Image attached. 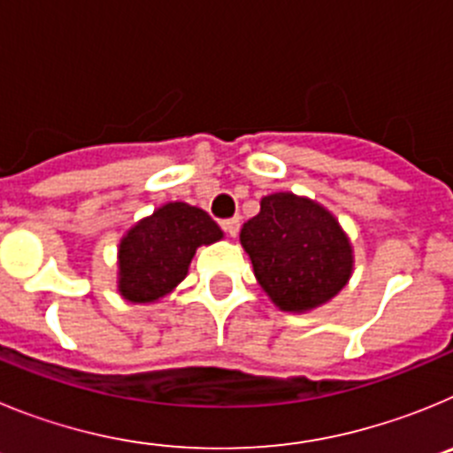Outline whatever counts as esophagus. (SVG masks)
<instances>
[{"label": "esophagus", "instance_id": "34e87169", "mask_svg": "<svg viewBox=\"0 0 453 453\" xmlns=\"http://www.w3.org/2000/svg\"><path fill=\"white\" fill-rule=\"evenodd\" d=\"M222 229L226 231V235H231V238H235L240 231V218H231V219H224L222 222Z\"/></svg>", "mask_w": 453, "mask_h": 453}]
</instances>
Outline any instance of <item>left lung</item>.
Returning a JSON list of instances; mask_svg holds the SVG:
<instances>
[{
  "instance_id": "obj_1",
  "label": "left lung",
  "mask_w": 453,
  "mask_h": 453,
  "mask_svg": "<svg viewBox=\"0 0 453 453\" xmlns=\"http://www.w3.org/2000/svg\"><path fill=\"white\" fill-rule=\"evenodd\" d=\"M240 245L267 297L288 313L313 311L334 299L354 270L351 242L338 219L292 192L261 199V213L242 224Z\"/></svg>"
}]
</instances>
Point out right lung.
<instances>
[{"mask_svg": "<svg viewBox=\"0 0 453 453\" xmlns=\"http://www.w3.org/2000/svg\"><path fill=\"white\" fill-rule=\"evenodd\" d=\"M222 238V229L202 208L163 203L119 240V295L131 303L158 302L186 279L197 247Z\"/></svg>", "mask_w": 453, "mask_h": 453, "instance_id": "obj_1", "label": "right lung"}]
</instances>
